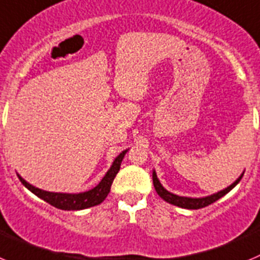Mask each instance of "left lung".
Instances as JSON below:
<instances>
[{"mask_svg": "<svg viewBox=\"0 0 260 260\" xmlns=\"http://www.w3.org/2000/svg\"><path fill=\"white\" fill-rule=\"evenodd\" d=\"M242 176H244V172L241 174V176L238 177L235 182H232V184H231L229 186H226L225 189H223V190H220V191H217V193L211 194V196H207V197H201V198L181 197V196H177V194H174V193H171V191H168L167 189L163 188V185L160 184V181H159L158 176H156L155 170L153 171V184H154V188H155V190H156V193H158L159 197L163 198L166 202L171 203V205L177 206V207H181V209L198 210V209H202V207H206V206L211 205V203H214L215 201L220 200L221 197H224L226 193H229V191L232 190V189L237 185L238 182H240V180L242 179Z\"/></svg>", "mask_w": 260, "mask_h": 260, "instance_id": "8db88e82", "label": "left lung"}]
</instances>
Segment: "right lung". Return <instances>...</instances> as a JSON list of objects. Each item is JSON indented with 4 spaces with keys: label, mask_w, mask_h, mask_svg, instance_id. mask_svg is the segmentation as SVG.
<instances>
[{
    "label": "right lung",
    "mask_w": 260,
    "mask_h": 260,
    "mask_svg": "<svg viewBox=\"0 0 260 260\" xmlns=\"http://www.w3.org/2000/svg\"><path fill=\"white\" fill-rule=\"evenodd\" d=\"M128 151L124 150L121 151L115 159H114L113 165L110 167V170L107 171L106 175L102 177V180L98 182V185H95L94 188L90 189V190L81 191V193H55V191H46L43 189H39L36 186L31 185L29 182L25 181L20 175H18L19 180L22 181L23 185L31 190L35 196H37L39 198L44 200L45 202H48L49 205L54 206L57 209L60 210H67V211H76V210H84L89 209L93 206L100 205L101 202H104L105 198L107 197V194L110 193V189H111V184H113L114 179H115L116 174L120 170L121 160L124 158L125 153Z\"/></svg>",
    "instance_id": "right-lung-1"
}]
</instances>
